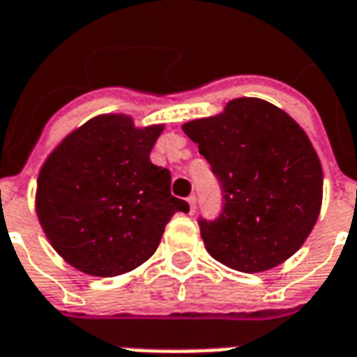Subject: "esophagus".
Returning <instances> with one entry per match:
<instances>
[{
  "mask_svg": "<svg viewBox=\"0 0 357 357\" xmlns=\"http://www.w3.org/2000/svg\"><path fill=\"white\" fill-rule=\"evenodd\" d=\"M195 203H197L195 195H190V197H188V204H190V214H193V212H195Z\"/></svg>",
  "mask_w": 357,
  "mask_h": 357,
  "instance_id": "obj_1",
  "label": "esophagus"
}]
</instances>
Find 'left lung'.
<instances>
[{"label": "left lung", "instance_id": "left-lung-1", "mask_svg": "<svg viewBox=\"0 0 357 357\" xmlns=\"http://www.w3.org/2000/svg\"><path fill=\"white\" fill-rule=\"evenodd\" d=\"M182 130L222 184L220 218L199 220L210 255L245 273L294 255L322 206V165L302 126L270 102L244 96Z\"/></svg>", "mask_w": 357, "mask_h": 357}]
</instances>
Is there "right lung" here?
Here are the masks:
<instances>
[{
  "instance_id": "1",
  "label": "right lung",
  "mask_w": 357,
  "mask_h": 357,
  "mask_svg": "<svg viewBox=\"0 0 357 357\" xmlns=\"http://www.w3.org/2000/svg\"><path fill=\"white\" fill-rule=\"evenodd\" d=\"M164 124L135 126L107 113L82 124L50 153L37 181L38 222L70 266L115 278L149 261L175 212L171 175L151 162Z\"/></svg>"
}]
</instances>
